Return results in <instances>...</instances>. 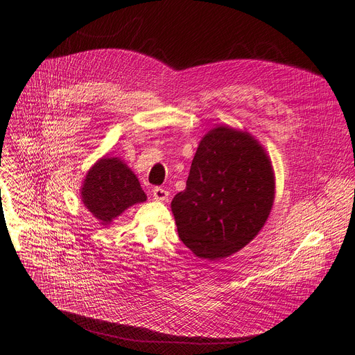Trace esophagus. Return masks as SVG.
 <instances>
[{
    "mask_svg": "<svg viewBox=\"0 0 355 355\" xmlns=\"http://www.w3.org/2000/svg\"><path fill=\"white\" fill-rule=\"evenodd\" d=\"M153 198L156 200H167L168 192L166 189H163V188H155L153 189Z\"/></svg>",
    "mask_w": 355,
    "mask_h": 355,
    "instance_id": "1",
    "label": "esophagus"
}]
</instances>
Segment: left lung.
Masks as SVG:
<instances>
[{
  "instance_id": "obj_1",
  "label": "left lung",
  "mask_w": 355,
  "mask_h": 355,
  "mask_svg": "<svg viewBox=\"0 0 355 355\" xmlns=\"http://www.w3.org/2000/svg\"><path fill=\"white\" fill-rule=\"evenodd\" d=\"M275 193L272 160L260 141L218 125L199 141L187 189L171 204L179 239L198 259L230 257L264 227Z\"/></svg>"
}]
</instances>
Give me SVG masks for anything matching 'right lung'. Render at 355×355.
<instances>
[{"instance_id":"1","label":"right lung","mask_w":355,"mask_h":355,"mask_svg":"<svg viewBox=\"0 0 355 355\" xmlns=\"http://www.w3.org/2000/svg\"><path fill=\"white\" fill-rule=\"evenodd\" d=\"M80 199L103 225H110L130 207L147 200L137 176L120 157H101L89 168Z\"/></svg>"}]
</instances>
